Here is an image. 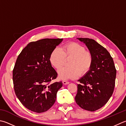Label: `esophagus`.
Returning <instances> with one entry per match:
<instances>
[{"instance_id":"esophagus-1","label":"esophagus","mask_w":126,"mask_h":126,"mask_svg":"<svg viewBox=\"0 0 126 126\" xmlns=\"http://www.w3.org/2000/svg\"><path fill=\"white\" fill-rule=\"evenodd\" d=\"M63 83L64 85H68V84H69V81H66V80H63Z\"/></svg>"}]
</instances>
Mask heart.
Segmentation results:
<instances>
[{"label": "heart", "instance_id": "heart-1", "mask_svg": "<svg viewBox=\"0 0 126 126\" xmlns=\"http://www.w3.org/2000/svg\"><path fill=\"white\" fill-rule=\"evenodd\" d=\"M68 58H70L68 62L69 66L62 68L58 72L61 79H75L80 74H85L92 63L91 53L76 43L66 44L61 49L55 48L51 52L49 60L52 65L59 69L64 64L65 59Z\"/></svg>", "mask_w": 126, "mask_h": 126}]
</instances>
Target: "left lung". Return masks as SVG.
Masks as SVG:
<instances>
[{"label":"left lung","instance_id":"8db88e82","mask_svg":"<svg viewBox=\"0 0 126 126\" xmlns=\"http://www.w3.org/2000/svg\"><path fill=\"white\" fill-rule=\"evenodd\" d=\"M85 44L92 56L90 69L78 81L75 99L82 109L94 111L103 107L114 92L116 70L107 49L89 38H77Z\"/></svg>","mask_w":126,"mask_h":126}]
</instances>
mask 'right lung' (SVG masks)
Masks as SVG:
<instances>
[{"label": "right lung", "mask_w": 126, "mask_h": 126, "mask_svg": "<svg viewBox=\"0 0 126 126\" xmlns=\"http://www.w3.org/2000/svg\"><path fill=\"white\" fill-rule=\"evenodd\" d=\"M63 39H44L31 42L18 55L13 70L14 90L26 108L41 113L56 102L62 82L50 83L57 76L50 62V55Z\"/></svg>", "instance_id": "obj_1"}]
</instances>
